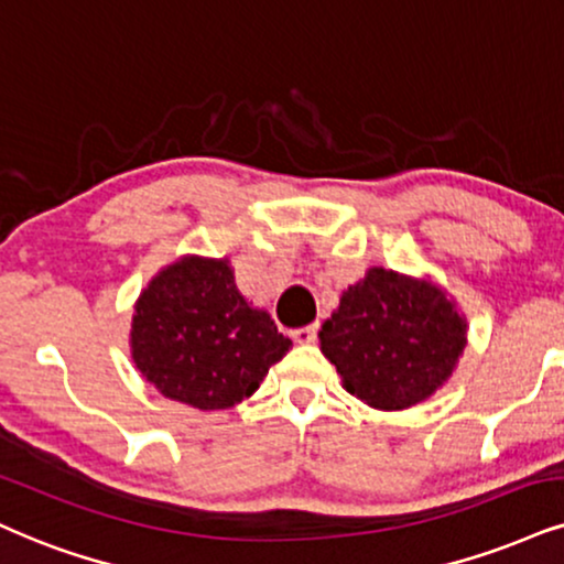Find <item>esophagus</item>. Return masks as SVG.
I'll return each instance as SVG.
<instances>
[{"mask_svg":"<svg viewBox=\"0 0 564 564\" xmlns=\"http://www.w3.org/2000/svg\"><path fill=\"white\" fill-rule=\"evenodd\" d=\"M316 335H318V324L297 326V329H293V339H295V343H301V345H308V343H314Z\"/></svg>","mask_w":564,"mask_h":564,"instance_id":"1","label":"esophagus"}]
</instances>
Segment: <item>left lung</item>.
I'll return each instance as SVG.
<instances>
[{"label": "left lung", "instance_id": "left-lung-1", "mask_svg": "<svg viewBox=\"0 0 564 564\" xmlns=\"http://www.w3.org/2000/svg\"><path fill=\"white\" fill-rule=\"evenodd\" d=\"M465 332L440 288L377 267L345 290L318 337L347 392L371 408L402 410L452 377Z\"/></svg>", "mask_w": 564, "mask_h": 564}]
</instances>
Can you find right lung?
<instances>
[{"instance_id":"1","label":"right lung","mask_w":564,"mask_h":564,"mask_svg":"<svg viewBox=\"0 0 564 564\" xmlns=\"http://www.w3.org/2000/svg\"><path fill=\"white\" fill-rule=\"evenodd\" d=\"M130 345L164 398L225 410L250 398L293 343L267 311L250 308L225 259L187 256L138 297Z\"/></svg>"}]
</instances>
